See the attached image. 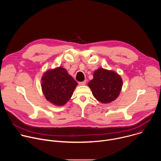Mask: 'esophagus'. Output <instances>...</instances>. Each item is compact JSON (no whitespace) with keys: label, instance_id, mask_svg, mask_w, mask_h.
Wrapping results in <instances>:
<instances>
[{"label":"esophagus","instance_id":"obj_1","mask_svg":"<svg viewBox=\"0 0 161 161\" xmlns=\"http://www.w3.org/2000/svg\"><path fill=\"white\" fill-rule=\"evenodd\" d=\"M86 84V80L81 81V82H79V85H85Z\"/></svg>","mask_w":161,"mask_h":161}]
</instances>
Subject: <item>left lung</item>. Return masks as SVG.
<instances>
[{"instance_id":"obj_1","label":"left lung","mask_w":161,"mask_h":161,"mask_svg":"<svg viewBox=\"0 0 161 161\" xmlns=\"http://www.w3.org/2000/svg\"><path fill=\"white\" fill-rule=\"evenodd\" d=\"M123 85L121 76L116 72L99 68L94 78L88 83L94 97L102 103H109L119 96Z\"/></svg>"}]
</instances>
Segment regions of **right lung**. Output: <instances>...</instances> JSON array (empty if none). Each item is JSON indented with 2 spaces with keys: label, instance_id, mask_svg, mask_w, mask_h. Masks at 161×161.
<instances>
[{
  "label": "right lung",
  "instance_id": "obj_1",
  "mask_svg": "<svg viewBox=\"0 0 161 161\" xmlns=\"http://www.w3.org/2000/svg\"><path fill=\"white\" fill-rule=\"evenodd\" d=\"M77 85V82L61 66L46 71L41 78L45 98L58 106H64L71 99Z\"/></svg>",
  "mask_w": 161,
  "mask_h": 161
}]
</instances>
